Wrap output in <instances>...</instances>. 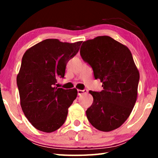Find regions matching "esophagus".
<instances>
[{"label":"esophagus","instance_id":"obj_1","mask_svg":"<svg viewBox=\"0 0 158 158\" xmlns=\"http://www.w3.org/2000/svg\"><path fill=\"white\" fill-rule=\"evenodd\" d=\"M87 92H88V90H86V89H84V90L78 89L77 90V93H78V95H81L82 94H84V93H86Z\"/></svg>","mask_w":158,"mask_h":158}]
</instances>
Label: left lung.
<instances>
[{
	"instance_id": "1",
	"label": "left lung",
	"mask_w": 158,
	"mask_h": 158,
	"mask_svg": "<svg viewBox=\"0 0 158 158\" xmlns=\"http://www.w3.org/2000/svg\"><path fill=\"white\" fill-rule=\"evenodd\" d=\"M80 54L103 87L101 92L89 91L93 102L87 118L98 130H116L130 116L137 98L139 72L132 53L111 37L98 36L83 42Z\"/></svg>"
}]
</instances>
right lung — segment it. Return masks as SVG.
<instances>
[{
	"instance_id": "right-lung-1",
	"label": "right lung",
	"mask_w": 158,
	"mask_h": 158,
	"mask_svg": "<svg viewBox=\"0 0 158 158\" xmlns=\"http://www.w3.org/2000/svg\"><path fill=\"white\" fill-rule=\"evenodd\" d=\"M81 43L47 39L23 54L17 77L20 105L37 130L50 133L65 123L77 90L57 88L56 84L57 79L64 77L67 63L78 53Z\"/></svg>"
}]
</instances>
